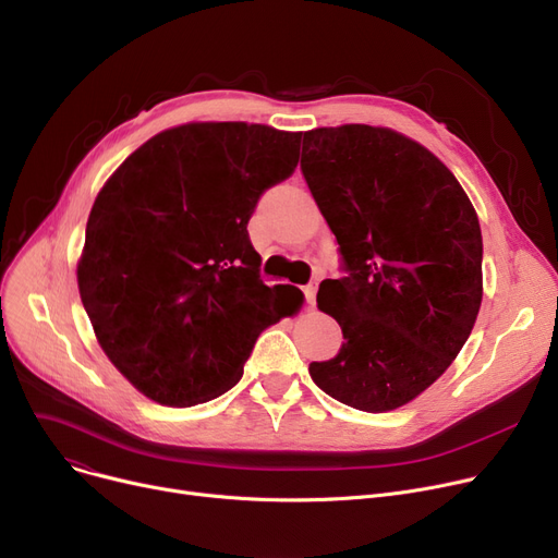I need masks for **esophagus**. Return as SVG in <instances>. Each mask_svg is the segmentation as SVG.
Listing matches in <instances>:
<instances>
[{"label":"esophagus","instance_id":"esophagus-1","mask_svg":"<svg viewBox=\"0 0 558 558\" xmlns=\"http://www.w3.org/2000/svg\"><path fill=\"white\" fill-rule=\"evenodd\" d=\"M316 287H318V282H316V280L303 287V294H305V301H307V305H310V307H314V301H316Z\"/></svg>","mask_w":558,"mask_h":558}]
</instances>
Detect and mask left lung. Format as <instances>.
I'll return each mask as SVG.
<instances>
[{"label": "left lung", "mask_w": 558, "mask_h": 558, "mask_svg": "<svg viewBox=\"0 0 558 558\" xmlns=\"http://www.w3.org/2000/svg\"><path fill=\"white\" fill-rule=\"evenodd\" d=\"M301 171L345 271L316 296L345 341L310 375L348 407L391 412L434 385L471 337L482 305L477 213L441 160L391 129L307 131Z\"/></svg>", "instance_id": "obj_1"}]
</instances>
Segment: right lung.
<instances>
[{
	"label": "right lung",
	"instance_id": "obj_1",
	"mask_svg": "<svg viewBox=\"0 0 558 558\" xmlns=\"http://www.w3.org/2000/svg\"><path fill=\"white\" fill-rule=\"evenodd\" d=\"M303 133L185 124L144 142L95 198L76 269L108 360L160 404L192 407L242 379L255 339L301 305L264 284L248 219L299 165Z\"/></svg>",
	"mask_w": 558,
	"mask_h": 558
}]
</instances>
